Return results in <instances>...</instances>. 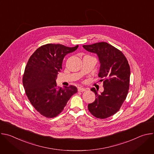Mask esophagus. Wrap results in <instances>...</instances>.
I'll list each match as a JSON object with an SVG mask.
<instances>
[{
	"instance_id": "34e87169",
	"label": "esophagus",
	"mask_w": 154,
	"mask_h": 154,
	"mask_svg": "<svg viewBox=\"0 0 154 154\" xmlns=\"http://www.w3.org/2000/svg\"><path fill=\"white\" fill-rule=\"evenodd\" d=\"M86 90H85V88H82V87H79L78 88V91H79V92H83V91H85Z\"/></svg>"
}]
</instances>
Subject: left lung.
<instances>
[{"mask_svg":"<svg viewBox=\"0 0 154 154\" xmlns=\"http://www.w3.org/2000/svg\"><path fill=\"white\" fill-rule=\"evenodd\" d=\"M87 51L96 54L100 64L98 74L104 90L100 94L94 88V102L88 104L90 112L96 118L105 119L115 114L126 99L129 89L130 69L121 51L105 42L84 45Z\"/></svg>","mask_w":154,"mask_h":154,"instance_id":"obj_1","label":"left lung"}]
</instances>
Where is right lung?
<instances>
[{"instance_id":"obj_1","label":"right lung","mask_w":154,"mask_h":154,"mask_svg":"<svg viewBox=\"0 0 154 154\" xmlns=\"http://www.w3.org/2000/svg\"><path fill=\"white\" fill-rule=\"evenodd\" d=\"M78 47L47 44L37 49L30 57L23 78V86L30 102L42 116L56 117L77 92L72 85L63 88L58 87L56 79L62 69L64 57Z\"/></svg>"}]
</instances>
